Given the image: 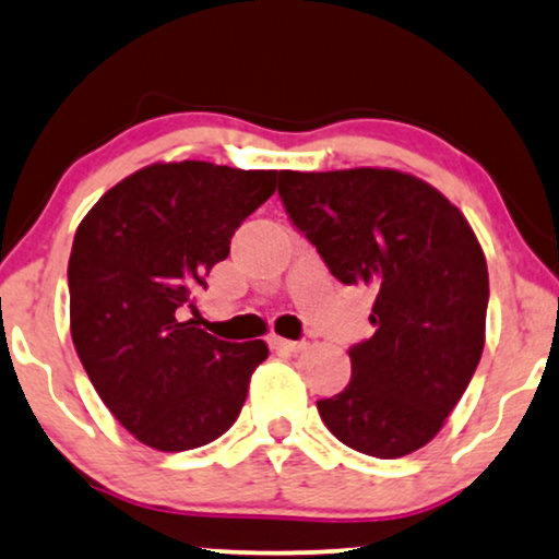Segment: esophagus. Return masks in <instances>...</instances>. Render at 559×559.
<instances>
[{
	"mask_svg": "<svg viewBox=\"0 0 559 559\" xmlns=\"http://www.w3.org/2000/svg\"><path fill=\"white\" fill-rule=\"evenodd\" d=\"M271 348L281 350V353H299L304 348V343L301 341H286V337L273 335L271 337Z\"/></svg>",
	"mask_w": 559,
	"mask_h": 559,
	"instance_id": "1",
	"label": "esophagus"
}]
</instances>
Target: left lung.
Returning a JSON list of instances; mask_svg holds the SVG:
<instances>
[{"label": "left lung", "mask_w": 559, "mask_h": 559, "mask_svg": "<svg viewBox=\"0 0 559 559\" xmlns=\"http://www.w3.org/2000/svg\"><path fill=\"white\" fill-rule=\"evenodd\" d=\"M278 195L337 281L377 292V332L348 350V386L317 402L320 418L361 454H413L443 428L485 348L490 284L475 231L397 169H281Z\"/></svg>", "instance_id": "8db88e82"}]
</instances>
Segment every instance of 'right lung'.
I'll use <instances>...</instances> for the list:
<instances>
[{
	"label": "right lung",
	"mask_w": 559,
	"mask_h": 559,
	"mask_svg": "<svg viewBox=\"0 0 559 559\" xmlns=\"http://www.w3.org/2000/svg\"><path fill=\"white\" fill-rule=\"evenodd\" d=\"M275 178V169L157 162L112 186L76 229V356L105 407L146 447H206L239 418L267 345L218 341L182 314L198 312L193 294Z\"/></svg>",
	"instance_id": "1"
}]
</instances>
